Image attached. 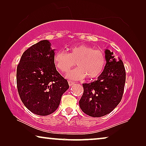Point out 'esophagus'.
<instances>
[{
  "label": "esophagus",
  "instance_id": "34e87169",
  "mask_svg": "<svg viewBox=\"0 0 146 146\" xmlns=\"http://www.w3.org/2000/svg\"><path fill=\"white\" fill-rule=\"evenodd\" d=\"M68 84H69L70 86H72L73 84H74V82H72L70 80H69L68 81Z\"/></svg>",
  "mask_w": 146,
  "mask_h": 146
}]
</instances>
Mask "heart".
I'll return each mask as SVG.
<instances>
[{"mask_svg": "<svg viewBox=\"0 0 146 146\" xmlns=\"http://www.w3.org/2000/svg\"><path fill=\"white\" fill-rule=\"evenodd\" d=\"M76 64L78 66L67 75L70 79L82 80L86 76L94 78L103 72L106 64L102 51L94 49L86 44H80L70 48L68 52L59 50L54 56V64L62 72L66 73Z\"/></svg>", "mask_w": 146, "mask_h": 146, "instance_id": "heart-1", "label": "heart"}]
</instances>
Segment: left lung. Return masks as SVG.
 Here are the masks:
<instances>
[{"instance_id": "left-lung-1", "label": "left lung", "mask_w": 146, "mask_h": 146, "mask_svg": "<svg viewBox=\"0 0 146 146\" xmlns=\"http://www.w3.org/2000/svg\"><path fill=\"white\" fill-rule=\"evenodd\" d=\"M106 64L97 80L83 84L84 93L79 101L83 112L92 117L110 113L120 102L124 90L125 70L123 62L113 52L105 50Z\"/></svg>"}]
</instances>
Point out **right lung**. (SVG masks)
<instances>
[{
	"label": "right lung",
	"mask_w": 146,
	"mask_h": 146,
	"mask_svg": "<svg viewBox=\"0 0 146 146\" xmlns=\"http://www.w3.org/2000/svg\"><path fill=\"white\" fill-rule=\"evenodd\" d=\"M47 40L38 42L22 55L17 70L19 94L26 108L39 115L56 110L69 85L54 64V49Z\"/></svg>",
	"instance_id": "obj_1"
}]
</instances>
